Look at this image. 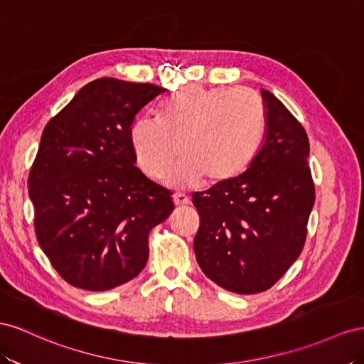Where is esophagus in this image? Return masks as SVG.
I'll list each match as a JSON object with an SVG mask.
<instances>
[{"mask_svg": "<svg viewBox=\"0 0 364 364\" xmlns=\"http://www.w3.org/2000/svg\"><path fill=\"white\" fill-rule=\"evenodd\" d=\"M173 203H175V205H184V204H189L191 200L186 193L178 192V193H173Z\"/></svg>", "mask_w": 364, "mask_h": 364, "instance_id": "obj_1", "label": "esophagus"}]
</instances>
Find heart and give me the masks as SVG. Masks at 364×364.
Listing matches in <instances>:
<instances>
[{
	"label": "heart",
	"instance_id": "heart-1",
	"mask_svg": "<svg viewBox=\"0 0 364 364\" xmlns=\"http://www.w3.org/2000/svg\"><path fill=\"white\" fill-rule=\"evenodd\" d=\"M267 114L256 92L191 85L166 100L160 120L139 117L129 129L131 146L140 169L161 180L181 154L184 159L169 175L176 188L201 178L224 184L237 178L262 146Z\"/></svg>",
	"mask_w": 364,
	"mask_h": 364
}]
</instances>
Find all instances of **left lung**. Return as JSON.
<instances>
[{"mask_svg": "<svg viewBox=\"0 0 364 364\" xmlns=\"http://www.w3.org/2000/svg\"><path fill=\"white\" fill-rule=\"evenodd\" d=\"M265 140L237 178L192 195L200 215L193 250L203 273L237 294L267 291L302 253L316 200L306 131L262 90Z\"/></svg>", "mask_w": 364, "mask_h": 364, "instance_id": "1", "label": "left lung"}]
</instances>
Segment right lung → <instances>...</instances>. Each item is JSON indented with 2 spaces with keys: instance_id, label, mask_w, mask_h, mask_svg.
I'll return each instance as SVG.
<instances>
[{
  "instance_id": "1",
  "label": "right lung",
  "mask_w": 364,
  "mask_h": 364,
  "mask_svg": "<svg viewBox=\"0 0 364 364\" xmlns=\"http://www.w3.org/2000/svg\"><path fill=\"white\" fill-rule=\"evenodd\" d=\"M166 88L102 77L80 88L43 131L28 173L35 235L67 284L107 291L136 277L149 232L173 210L172 192L136 164L129 129Z\"/></svg>"
}]
</instances>
